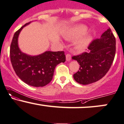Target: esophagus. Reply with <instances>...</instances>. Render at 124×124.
Segmentation results:
<instances>
[{
    "label": "esophagus",
    "instance_id": "obj_1",
    "mask_svg": "<svg viewBox=\"0 0 124 124\" xmlns=\"http://www.w3.org/2000/svg\"><path fill=\"white\" fill-rule=\"evenodd\" d=\"M66 59L68 61H69L70 59H71V55H70V54H66Z\"/></svg>",
    "mask_w": 124,
    "mask_h": 124
}]
</instances>
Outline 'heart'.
Returning <instances> with one entry per match:
<instances>
[{"instance_id": "heart-1", "label": "heart", "mask_w": 124, "mask_h": 124, "mask_svg": "<svg viewBox=\"0 0 124 124\" xmlns=\"http://www.w3.org/2000/svg\"><path fill=\"white\" fill-rule=\"evenodd\" d=\"M88 28L84 25H78L74 27L70 31L69 37L72 39H77L82 37L87 32ZM92 40L91 35H86L79 39L77 42V47L80 50L85 49L90 43Z\"/></svg>"}]
</instances>
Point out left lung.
<instances>
[{
  "mask_svg": "<svg viewBox=\"0 0 124 124\" xmlns=\"http://www.w3.org/2000/svg\"><path fill=\"white\" fill-rule=\"evenodd\" d=\"M88 52L73 56L79 64V69L73 75L78 83L88 85L99 81L108 72L116 52V40L109 28L100 39L92 40L88 46Z\"/></svg>",
  "mask_w": 124,
  "mask_h": 124,
  "instance_id": "1",
  "label": "left lung"
}]
</instances>
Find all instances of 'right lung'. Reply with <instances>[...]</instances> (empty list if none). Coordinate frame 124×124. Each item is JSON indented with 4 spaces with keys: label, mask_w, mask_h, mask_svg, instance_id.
Returning a JSON list of instances; mask_svg holds the SVG:
<instances>
[{
    "label": "right lung",
    "mask_w": 124,
    "mask_h": 124,
    "mask_svg": "<svg viewBox=\"0 0 124 124\" xmlns=\"http://www.w3.org/2000/svg\"><path fill=\"white\" fill-rule=\"evenodd\" d=\"M27 23L13 35L10 47V57L13 69L18 77L28 85L44 86L52 81L56 66L66 61L63 51H46L38 56H29L20 51L17 39Z\"/></svg>",
    "instance_id": "right-lung-1"
}]
</instances>
